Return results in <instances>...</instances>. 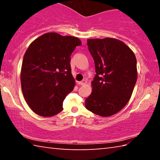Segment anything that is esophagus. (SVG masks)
<instances>
[{"instance_id":"obj_1","label":"esophagus","mask_w":160,"mask_h":160,"mask_svg":"<svg viewBox=\"0 0 160 160\" xmlns=\"http://www.w3.org/2000/svg\"><path fill=\"white\" fill-rule=\"evenodd\" d=\"M86 83H87V81L85 80H83L80 81V82H78V84H79V85H85Z\"/></svg>"}]
</instances>
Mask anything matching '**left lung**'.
<instances>
[{
    "label": "left lung",
    "mask_w": 160,
    "mask_h": 160,
    "mask_svg": "<svg viewBox=\"0 0 160 160\" xmlns=\"http://www.w3.org/2000/svg\"><path fill=\"white\" fill-rule=\"evenodd\" d=\"M87 44L96 75L85 107L99 116H112L131 98L137 81L136 58L126 44L113 38L88 39Z\"/></svg>",
    "instance_id": "1"
}]
</instances>
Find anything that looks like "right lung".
Listing matches in <instances>:
<instances>
[{"instance_id":"obj_1","label":"right lung","mask_w":160,"mask_h":160,"mask_svg":"<svg viewBox=\"0 0 160 160\" xmlns=\"http://www.w3.org/2000/svg\"><path fill=\"white\" fill-rule=\"evenodd\" d=\"M81 44L77 37L49 32L29 45L22 65L21 86L27 103L37 114L49 117L63 110L65 98L75 87L70 56Z\"/></svg>"}]
</instances>
